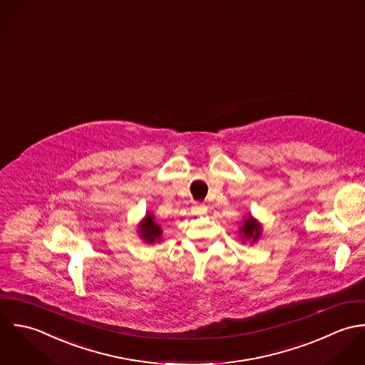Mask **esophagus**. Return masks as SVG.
I'll use <instances>...</instances> for the list:
<instances>
[{
    "instance_id": "1",
    "label": "esophagus",
    "mask_w": 365,
    "mask_h": 365,
    "mask_svg": "<svg viewBox=\"0 0 365 365\" xmlns=\"http://www.w3.org/2000/svg\"><path fill=\"white\" fill-rule=\"evenodd\" d=\"M206 210H207V207L205 205H196L192 207V212L195 215H203V213H206Z\"/></svg>"
}]
</instances>
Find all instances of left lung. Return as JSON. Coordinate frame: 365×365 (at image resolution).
<instances>
[{"mask_svg": "<svg viewBox=\"0 0 365 365\" xmlns=\"http://www.w3.org/2000/svg\"><path fill=\"white\" fill-rule=\"evenodd\" d=\"M240 231H242L244 238H251L252 241H255L259 237V232H261L259 224L251 217H248L244 221V225L240 228Z\"/></svg>", "mask_w": 365, "mask_h": 365, "instance_id": "obj_1", "label": "left lung"}]
</instances>
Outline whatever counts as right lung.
Returning <instances> with one entry per match:
<instances>
[{"mask_svg":"<svg viewBox=\"0 0 365 365\" xmlns=\"http://www.w3.org/2000/svg\"><path fill=\"white\" fill-rule=\"evenodd\" d=\"M140 232H141V237L145 238L148 242H153L156 238L162 235L160 227L153 221V217L150 215H146L145 220L140 227Z\"/></svg>","mask_w":365,"mask_h":365,"instance_id":"right-lung-1","label":"right lung"}]
</instances>
